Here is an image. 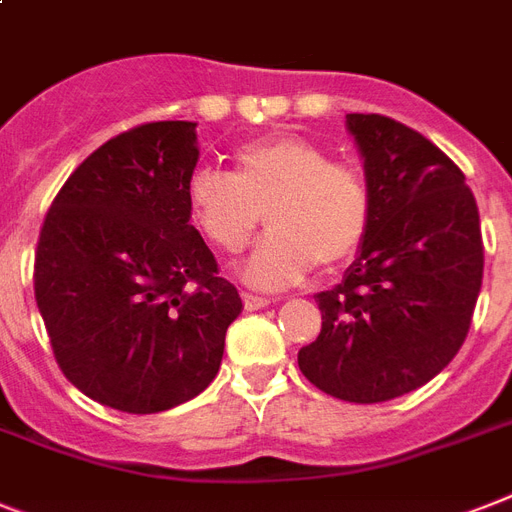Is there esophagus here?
Listing matches in <instances>:
<instances>
[{"instance_id": "obj_1", "label": "esophagus", "mask_w": 512, "mask_h": 512, "mask_svg": "<svg viewBox=\"0 0 512 512\" xmlns=\"http://www.w3.org/2000/svg\"><path fill=\"white\" fill-rule=\"evenodd\" d=\"M242 302L247 310H263V307L270 305L268 297H260V294H252V292H242Z\"/></svg>"}]
</instances>
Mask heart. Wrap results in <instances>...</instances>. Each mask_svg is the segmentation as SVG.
I'll list each match as a JSON object with an SVG mask.
<instances>
[{"instance_id": "b5f03b06", "label": "heart", "mask_w": 512, "mask_h": 512, "mask_svg": "<svg viewBox=\"0 0 512 512\" xmlns=\"http://www.w3.org/2000/svg\"><path fill=\"white\" fill-rule=\"evenodd\" d=\"M194 226L218 252L236 255L263 215L270 234L242 273L260 289H281L318 263L336 270L355 260L373 220V191L357 165L331 160L297 134H270L234 149L231 173L197 168L186 181Z\"/></svg>"}]
</instances>
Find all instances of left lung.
I'll return each mask as SVG.
<instances>
[{
  "instance_id": "1",
  "label": "left lung",
  "mask_w": 512,
  "mask_h": 512,
  "mask_svg": "<svg viewBox=\"0 0 512 512\" xmlns=\"http://www.w3.org/2000/svg\"><path fill=\"white\" fill-rule=\"evenodd\" d=\"M373 220L342 284L315 297L323 326L299 371L336 400L373 405L442 371L463 347L484 276L479 207L463 170L405 123L350 112Z\"/></svg>"
}]
</instances>
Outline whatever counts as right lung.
Wrapping results in <instances>:
<instances>
[{"label":"right lung","mask_w":512,"mask_h":512,"mask_svg":"<svg viewBox=\"0 0 512 512\" xmlns=\"http://www.w3.org/2000/svg\"><path fill=\"white\" fill-rule=\"evenodd\" d=\"M197 123L157 120L91 152L57 191L33 263L54 360L94 402L149 415L197 397L242 313L189 223Z\"/></svg>","instance_id":"1"}]
</instances>
